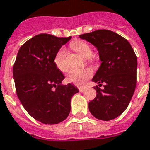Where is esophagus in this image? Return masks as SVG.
<instances>
[{"mask_svg":"<svg viewBox=\"0 0 150 150\" xmlns=\"http://www.w3.org/2000/svg\"><path fill=\"white\" fill-rule=\"evenodd\" d=\"M79 92H83L85 90H86V88H82V87H80L79 88Z\"/></svg>","mask_w":150,"mask_h":150,"instance_id":"obj_1","label":"esophagus"}]
</instances>
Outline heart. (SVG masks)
Here are the masks:
<instances>
[{
	"label": "heart",
	"mask_w": 150,
	"mask_h": 150,
	"mask_svg": "<svg viewBox=\"0 0 150 150\" xmlns=\"http://www.w3.org/2000/svg\"><path fill=\"white\" fill-rule=\"evenodd\" d=\"M70 46L74 51L79 53L84 58H89L92 54L91 46L83 41H74L70 44ZM66 51L64 48H61L54 58V62L56 67L60 71H66L68 65L65 62ZM92 75V71L90 69H71L68 75V81L75 86H82L86 81Z\"/></svg>",
	"instance_id": "b5f03b06"
}]
</instances>
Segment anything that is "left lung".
Segmentation results:
<instances>
[{"mask_svg":"<svg viewBox=\"0 0 150 150\" xmlns=\"http://www.w3.org/2000/svg\"><path fill=\"white\" fill-rule=\"evenodd\" d=\"M97 48L100 66L92 81L96 97L88 109L96 119L109 121L120 115L129 104L136 89L137 58L129 42L117 33L97 30L79 35ZM103 84L104 88L99 86Z\"/></svg>","mask_w":150,"mask_h":150,"instance_id":"1","label":"left lung"}]
</instances>
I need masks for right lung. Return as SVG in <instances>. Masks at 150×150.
<instances>
[{"mask_svg":"<svg viewBox=\"0 0 150 150\" xmlns=\"http://www.w3.org/2000/svg\"><path fill=\"white\" fill-rule=\"evenodd\" d=\"M71 38L40 34L26 41L17 54L13 76L18 97L29 115L44 124L66 119L71 98L79 92L72 84L62 85L64 76L54 62L57 52Z\"/></svg>","mask_w":150,"mask_h":150,"instance_id":"1","label":"right lung"}]
</instances>
